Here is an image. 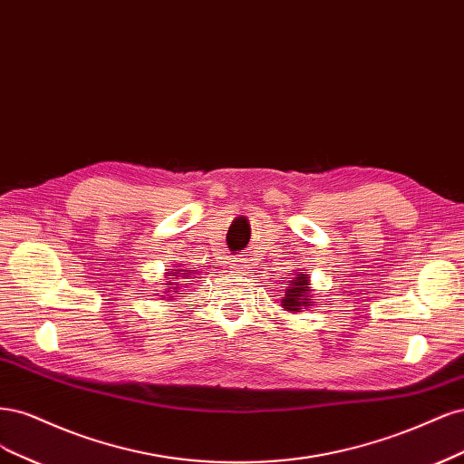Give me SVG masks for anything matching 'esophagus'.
<instances>
[{
  "mask_svg": "<svg viewBox=\"0 0 464 464\" xmlns=\"http://www.w3.org/2000/svg\"><path fill=\"white\" fill-rule=\"evenodd\" d=\"M238 262V260H237ZM243 266L245 264H235V272H243Z\"/></svg>",
  "mask_w": 464,
  "mask_h": 464,
  "instance_id": "1",
  "label": "esophagus"
}]
</instances>
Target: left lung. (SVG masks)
Listing matches in <instances>:
<instances>
[{"label": "left lung", "instance_id": "left-lung-1", "mask_svg": "<svg viewBox=\"0 0 464 464\" xmlns=\"http://www.w3.org/2000/svg\"><path fill=\"white\" fill-rule=\"evenodd\" d=\"M287 283V289H285V295L281 296V306L285 310H291V312H301L303 306H310L308 303H312L314 298H310L308 295V285H310V279H308V274L298 270L296 276L291 279V281H285Z\"/></svg>", "mask_w": 464, "mask_h": 464}]
</instances>
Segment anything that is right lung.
<instances>
[{
    "mask_svg": "<svg viewBox=\"0 0 464 464\" xmlns=\"http://www.w3.org/2000/svg\"><path fill=\"white\" fill-rule=\"evenodd\" d=\"M179 272H181V270H175V274H179ZM183 272H188V270H183ZM192 272H194V270H192ZM188 276H190V272H188ZM188 276H187V277H188ZM177 277H179V276H177ZM183 277H185V276H183ZM169 279H173V277H169ZM169 285H173L171 281H169ZM179 285H181V283H179ZM175 289H179V287H175ZM168 293H169V291H168ZM173 293H175V291H173Z\"/></svg>",
    "mask_w": 464,
    "mask_h": 464,
    "instance_id": "right-lung-1",
    "label": "right lung"
}]
</instances>
